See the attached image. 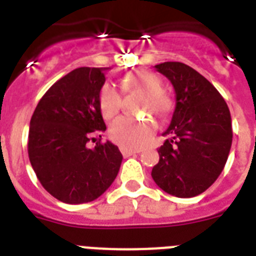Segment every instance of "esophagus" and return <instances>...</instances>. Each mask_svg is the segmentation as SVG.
<instances>
[{
    "label": "esophagus",
    "instance_id": "esophagus-1",
    "mask_svg": "<svg viewBox=\"0 0 256 256\" xmlns=\"http://www.w3.org/2000/svg\"><path fill=\"white\" fill-rule=\"evenodd\" d=\"M120 152H122V156H124V158H128V156H136V152H134V150H128V148H120Z\"/></svg>",
    "mask_w": 256,
    "mask_h": 256
}]
</instances>
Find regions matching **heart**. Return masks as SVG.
<instances>
[{"mask_svg": "<svg viewBox=\"0 0 256 256\" xmlns=\"http://www.w3.org/2000/svg\"><path fill=\"white\" fill-rule=\"evenodd\" d=\"M124 92H138L144 94L142 108H152L156 114L168 112V100L160 92V78L146 72L126 74L120 80ZM98 108L104 120H112L122 108V96L112 84L102 85L98 94ZM156 132V122L150 118L136 120L132 116H120L110 124V138L124 148L138 150L152 144Z\"/></svg>", "mask_w": 256, "mask_h": 256, "instance_id": "b5f03b06", "label": "heart"}]
</instances>
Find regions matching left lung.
I'll list each match as a JSON object with an SVG mask.
<instances>
[{"label":"left lung","mask_w":256,"mask_h":256,"mask_svg":"<svg viewBox=\"0 0 256 256\" xmlns=\"http://www.w3.org/2000/svg\"><path fill=\"white\" fill-rule=\"evenodd\" d=\"M172 84L175 110L158 148L160 162L152 168L154 182L168 194L191 198L218 179L232 142L228 106L202 74L182 62L154 66Z\"/></svg>","instance_id":"1"}]
</instances>
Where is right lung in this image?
<instances>
[{
	"mask_svg": "<svg viewBox=\"0 0 256 256\" xmlns=\"http://www.w3.org/2000/svg\"><path fill=\"white\" fill-rule=\"evenodd\" d=\"M106 68H78L44 94L30 120L28 152L49 194L69 204L92 202L114 182L122 154L112 142L88 144L106 130L98 108Z\"/></svg>",
	"mask_w": 256,
	"mask_h": 256,
	"instance_id": "obj_1",
	"label": "right lung"
}]
</instances>
